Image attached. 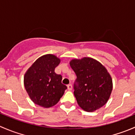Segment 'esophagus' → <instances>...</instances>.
<instances>
[{"label": "esophagus", "mask_w": 135, "mask_h": 135, "mask_svg": "<svg viewBox=\"0 0 135 135\" xmlns=\"http://www.w3.org/2000/svg\"><path fill=\"white\" fill-rule=\"evenodd\" d=\"M67 88L69 90H72V89H73V85H72V84H69L67 85Z\"/></svg>", "instance_id": "1"}]
</instances>
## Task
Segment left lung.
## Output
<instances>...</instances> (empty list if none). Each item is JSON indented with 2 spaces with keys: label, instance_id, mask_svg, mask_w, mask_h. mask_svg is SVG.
Listing matches in <instances>:
<instances>
[{
  "label": "left lung",
  "instance_id": "obj_1",
  "mask_svg": "<svg viewBox=\"0 0 135 135\" xmlns=\"http://www.w3.org/2000/svg\"><path fill=\"white\" fill-rule=\"evenodd\" d=\"M70 65L77 76L74 95L80 108L91 112L103 107L113 88L112 79L107 69L91 57L72 59Z\"/></svg>",
  "mask_w": 135,
  "mask_h": 135
}]
</instances>
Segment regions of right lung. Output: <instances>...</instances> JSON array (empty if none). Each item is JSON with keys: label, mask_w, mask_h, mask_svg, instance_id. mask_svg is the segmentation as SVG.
<instances>
[{"label": "right lung", "mask_w": 135, "mask_h": 135, "mask_svg": "<svg viewBox=\"0 0 135 135\" xmlns=\"http://www.w3.org/2000/svg\"><path fill=\"white\" fill-rule=\"evenodd\" d=\"M61 59L53 54L42 55L26 71L24 85L30 99L43 108L55 105L67 87L61 83L62 76L55 73Z\"/></svg>", "instance_id": "add662e5"}]
</instances>
